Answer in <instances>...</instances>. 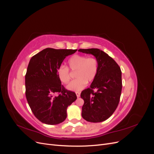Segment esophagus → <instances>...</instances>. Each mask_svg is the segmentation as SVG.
Wrapping results in <instances>:
<instances>
[{"label": "esophagus", "instance_id": "obj_1", "mask_svg": "<svg viewBox=\"0 0 154 154\" xmlns=\"http://www.w3.org/2000/svg\"><path fill=\"white\" fill-rule=\"evenodd\" d=\"M76 96H77V97H79L80 96V92H76Z\"/></svg>", "mask_w": 154, "mask_h": 154}]
</instances>
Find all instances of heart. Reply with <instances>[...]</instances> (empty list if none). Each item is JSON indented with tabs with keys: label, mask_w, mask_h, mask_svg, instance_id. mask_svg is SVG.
Listing matches in <instances>:
<instances>
[{
	"label": "heart",
	"mask_w": 154,
	"mask_h": 154,
	"mask_svg": "<svg viewBox=\"0 0 154 154\" xmlns=\"http://www.w3.org/2000/svg\"><path fill=\"white\" fill-rule=\"evenodd\" d=\"M68 67L74 73L76 79L69 83L66 88L69 91H80L96 78L98 72L99 64L94 58H87L85 56L75 54L68 60ZM58 76L63 83H67L70 80L69 69L65 66H60L58 69Z\"/></svg>",
	"instance_id": "b5f03b06"
}]
</instances>
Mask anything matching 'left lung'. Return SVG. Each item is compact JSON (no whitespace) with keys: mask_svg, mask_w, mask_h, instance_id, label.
Returning <instances> with one entry per match:
<instances>
[{"mask_svg":"<svg viewBox=\"0 0 154 154\" xmlns=\"http://www.w3.org/2000/svg\"><path fill=\"white\" fill-rule=\"evenodd\" d=\"M79 52L94 56L98 72L90 87L83 90L82 118L88 122L100 123L109 118L119 104L122 89V71L114 60L99 49H80Z\"/></svg>","mask_w":154,"mask_h":154,"instance_id":"1","label":"left lung"}]
</instances>
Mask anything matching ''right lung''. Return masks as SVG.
<instances>
[{
    "instance_id": "obj_1",
    "label": "right lung",
    "mask_w": 154,
    "mask_h": 154,
    "mask_svg": "<svg viewBox=\"0 0 154 154\" xmlns=\"http://www.w3.org/2000/svg\"><path fill=\"white\" fill-rule=\"evenodd\" d=\"M77 49L46 48L32 57L25 76L26 96L35 117L47 125H58L67 118V107L77 98L62 85L58 69ZM58 92V96L54 94Z\"/></svg>"
}]
</instances>
